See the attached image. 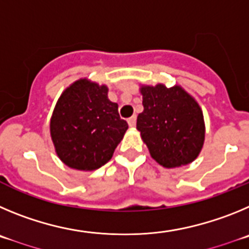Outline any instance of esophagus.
Wrapping results in <instances>:
<instances>
[{
	"instance_id": "34e87169",
	"label": "esophagus",
	"mask_w": 249,
	"mask_h": 249,
	"mask_svg": "<svg viewBox=\"0 0 249 249\" xmlns=\"http://www.w3.org/2000/svg\"><path fill=\"white\" fill-rule=\"evenodd\" d=\"M127 124H129L130 127L135 126V124H136V116L134 115V116H131V118H129V119H127Z\"/></svg>"
}]
</instances>
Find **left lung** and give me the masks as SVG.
<instances>
[{
  "instance_id": "8db88e82",
  "label": "left lung",
  "mask_w": 249,
  "mask_h": 249,
  "mask_svg": "<svg viewBox=\"0 0 249 249\" xmlns=\"http://www.w3.org/2000/svg\"><path fill=\"white\" fill-rule=\"evenodd\" d=\"M140 93L144 110L138 115L136 129L151 158L166 169L191 163L205 142L198 103L180 86H141Z\"/></svg>"
}]
</instances>
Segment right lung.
<instances>
[{"instance_id":"obj_1","label":"right lung","mask_w":249,"mask_h":249,"mask_svg":"<svg viewBox=\"0 0 249 249\" xmlns=\"http://www.w3.org/2000/svg\"><path fill=\"white\" fill-rule=\"evenodd\" d=\"M49 130L62 162L93 171L113 158L127 123L120 119L118 104L109 100L108 87L82 78L60 94Z\"/></svg>"}]
</instances>
